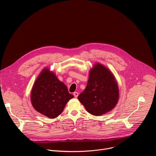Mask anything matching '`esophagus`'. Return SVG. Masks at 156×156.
Wrapping results in <instances>:
<instances>
[{
  "label": "esophagus",
  "mask_w": 156,
  "mask_h": 156,
  "mask_svg": "<svg viewBox=\"0 0 156 156\" xmlns=\"http://www.w3.org/2000/svg\"><path fill=\"white\" fill-rule=\"evenodd\" d=\"M73 96H74V97H75V98H78V93H77V92H75V93H73Z\"/></svg>",
  "instance_id": "obj_1"
}]
</instances>
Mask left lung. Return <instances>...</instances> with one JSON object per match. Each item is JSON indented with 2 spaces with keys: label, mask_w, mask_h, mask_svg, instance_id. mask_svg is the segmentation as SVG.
Listing matches in <instances>:
<instances>
[{
  "label": "left lung",
  "mask_w": 156,
  "mask_h": 156,
  "mask_svg": "<svg viewBox=\"0 0 156 156\" xmlns=\"http://www.w3.org/2000/svg\"><path fill=\"white\" fill-rule=\"evenodd\" d=\"M119 98L118 84L107 68L96 63L90 72L85 90L78 97L89 113L99 116L117 105Z\"/></svg>",
  "instance_id": "8db88e82"
}]
</instances>
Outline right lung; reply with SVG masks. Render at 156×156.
I'll return each instance as SVG.
<instances>
[{
	"mask_svg": "<svg viewBox=\"0 0 156 156\" xmlns=\"http://www.w3.org/2000/svg\"><path fill=\"white\" fill-rule=\"evenodd\" d=\"M73 96L55 74L45 68L37 76L31 93L34 108L49 119L58 117Z\"/></svg>",
	"mask_w": 156,
	"mask_h": 156,
	"instance_id": "obj_1",
	"label": "right lung"
}]
</instances>
